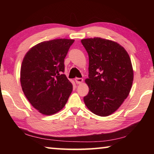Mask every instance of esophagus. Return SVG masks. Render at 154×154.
Wrapping results in <instances>:
<instances>
[{
  "instance_id": "esophagus-1",
  "label": "esophagus",
  "mask_w": 154,
  "mask_h": 154,
  "mask_svg": "<svg viewBox=\"0 0 154 154\" xmlns=\"http://www.w3.org/2000/svg\"><path fill=\"white\" fill-rule=\"evenodd\" d=\"M83 82V79L82 78H75V82H76L77 84H80Z\"/></svg>"
}]
</instances>
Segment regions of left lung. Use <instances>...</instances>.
I'll return each mask as SVG.
<instances>
[{
    "label": "left lung",
    "instance_id": "1",
    "mask_svg": "<svg viewBox=\"0 0 154 154\" xmlns=\"http://www.w3.org/2000/svg\"><path fill=\"white\" fill-rule=\"evenodd\" d=\"M89 56V92L83 98L93 113L110 116L118 110L131 90L134 73L130 56L115 41L100 37L81 41Z\"/></svg>",
    "mask_w": 154,
    "mask_h": 154
}]
</instances>
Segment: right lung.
<instances>
[{
	"mask_svg": "<svg viewBox=\"0 0 154 154\" xmlns=\"http://www.w3.org/2000/svg\"><path fill=\"white\" fill-rule=\"evenodd\" d=\"M73 39L43 41L29 49L23 59L20 83L34 108L45 116L64 108L72 91L64 72V58Z\"/></svg>",
	"mask_w": 154,
	"mask_h": 154,
	"instance_id": "1",
	"label": "right lung"
}]
</instances>
